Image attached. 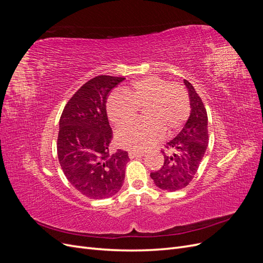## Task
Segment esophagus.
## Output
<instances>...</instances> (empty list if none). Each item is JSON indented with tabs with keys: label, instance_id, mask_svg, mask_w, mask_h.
<instances>
[{
	"label": "esophagus",
	"instance_id": "esophagus-1",
	"mask_svg": "<svg viewBox=\"0 0 263 263\" xmlns=\"http://www.w3.org/2000/svg\"><path fill=\"white\" fill-rule=\"evenodd\" d=\"M128 156H129L130 159H134V158H138V157L145 156V153H144V151H129Z\"/></svg>",
	"mask_w": 263,
	"mask_h": 263
}]
</instances>
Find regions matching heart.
I'll return each mask as SVG.
<instances>
[{"mask_svg": "<svg viewBox=\"0 0 263 263\" xmlns=\"http://www.w3.org/2000/svg\"><path fill=\"white\" fill-rule=\"evenodd\" d=\"M123 92L107 99L106 110L112 124L122 127L133 122L139 108H144L146 118L117 132L116 141L123 148L148 149L162 138L164 132L169 136L180 132L190 117V94L180 82L151 76L134 81Z\"/></svg>", "mask_w": 263, "mask_h": 263, "instance_id": "obj_1", "label": "heart"}]
</instances>
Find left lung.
Here are the masks:
<instances>
[{
    "label": "left lung",
    "mask_w": 263,
    "mask_h": 263,
    "mask_svg": "<svg viewBox=\"0 0 263 263\" xmlns=\"http://www.w3.org/2000/svg\"><path fill=\"white\" fill-rule=\"evenodd\" d=\"M191 115L177 137L168 141L161 150L164 161L160 169L150 173L155 184L161 190H181L189 185L200 166L209 145L208 113L204 103L187 80Z\"/></svg>",
    "instance_id": "8db88e82"
}]
</instances>
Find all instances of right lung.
I'll return each mask as SVG.
<instances>
[{
	"label": "right lung",
	"mask_w": 263,
	"mask_h": 263,
	"mask_svg": "<svg viewBox=\"0 0 263 263\" xmlns=\"http://www.w3.org/2000/svg\"><path fill=\"white\" fill-rule=\"evenodd\" d=\"M124 80L112 76L91 79L68 101L60 117L57 153L61 169L76 190L94 200L110 197L121 190L129 160L125 150L113 155L108 150L113 132L106 100Z\"/></svg>",
	"instance_id": "1"
}]
</instances>
